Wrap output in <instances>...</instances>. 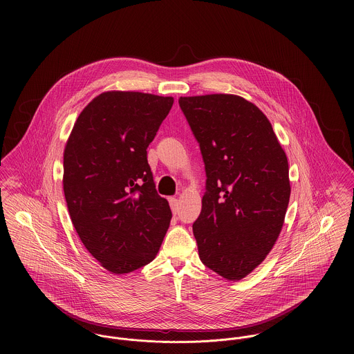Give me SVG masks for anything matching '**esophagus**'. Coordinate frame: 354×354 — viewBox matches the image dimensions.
Listing matches in <instances>:
<instances>
[{
  "label": "esophagus",
  "mask_w": 354,
  "mask_h": 354,
  "mask_svg": "<svg viewBox=\"0 0 354 354\" xmlns=\"http://www.w3.org/2000/svg\"><path fill=\"white\" fill-rule=\"evenodd\" d=\"M169 202H170V207H171L173 214L176 215V214L178 212V199H177V198H170Z\"/></svg>",
  "instance_id": "esophagus-1"
}]
</instances>
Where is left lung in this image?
<instances>
[{
    "label": "left lung",
    "mask_w": 354,
    "mask_h": 354,
    "mask_svg": "<svg viewBox=\"0 0 354 354\" xmlns=\"http://www.w3.org/2000/svg\"><path fill=\"white\" fill-rule=\"evenodd\" d=\"M205 166L202 212L194 223L204 266L240 281L266 259L290 199L288 158L271 122L233 94L180 97Z\"/></svg>",
    "instance_id": "1"
}]
</instances>
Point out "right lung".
Returning a JSON list of instances; mask_svg holds the SVG:
<instances>
[{
    "instance_id": "right-lung-1",
    "label": "right lung",
    "mask_w": 354,
    "mask_h": 354,
    "mask_svg": "<svg viewBox=\"0 0 354 354\" xmlns=\"http://www.w3.org/2000/svg\"><path fill=\"white\" fill-rule=\"evenodd\" d=\"M174 100L107 91L79 114L64 150V195L86 250L121 275L152 261L171 219L147 147Z\"/></svg>"
}]
</instances>
